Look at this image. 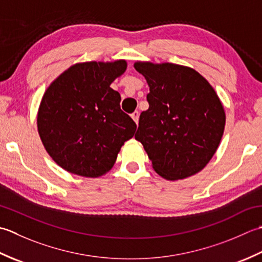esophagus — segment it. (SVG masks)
Returning a JSON list of instances; mask_svg holds the SVG:
<instances>
[{
  "instance_id": "esophagus-1",
  "label": "esophagus",
  "mask_w": 262,
  "mask_h": 262,
  "mask_svg": "<svg viewBox=\"0 0 262 262\" xmlns=\"http://www.w3.org/2000/svg\"><path fill=\"white\" fill-rule=\"evenodd\" d=\"M131 117L133 119V121L136 122V123H138V121H139V112L138 111L133 112V113L131 114Z\"/></svg>"
}]
</instances>
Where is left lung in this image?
<instances>
[{
    "label": "left lung",
    "mask_w": 262,
    "mask_h": 262,
    "mask_svg": "<svg viewBox=\"0 0 262 262\" xmlns=\"http://www.w3.org/2000/svg\"><path fill=\"white\" fill-rule=\"evenodd\" d=\"M135 69L149 86V108L140 114L135 138L152 168L170 181L200 172L225 129V111L215 89L189 67L136 62Z\"/></svg>",
    "instance_id": "8db88e82"
}]
</instances>
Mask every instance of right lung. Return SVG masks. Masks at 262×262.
<instances>
[{
  "instance_id": "1",
  "label": "right lung",
  "mask_w": 262,
  "mask_h": 262,
  "mask_svg": "<svg viewBox=\"0 0 262 262\" xmlns=\"http://www.w3.org/2000/svg\"><path fill=\"white\" fill-rule=\"evenodd\" d=\"M126 61L77 63L60 74L42 96L37 127L46 151L58 166L84 178H99L137 125L120 107L110 86Z\"/></svg>"
}]
</instances>
